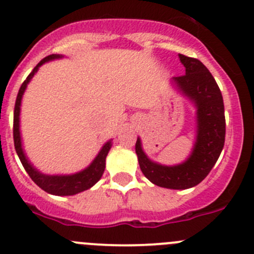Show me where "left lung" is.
<instances>
[{"instance_id": "obj_1", "label": "left lung", "mask_w": 254, "mask_h": 254, "mask_svg": "<svg viewBox=\"0 0 254 254\" xmlns=\"http://www.w3.org/2000/svg\"><path fill=\"white\" fill-rule=\"evenodd\" d=\"M186 74L173 82L197 108V137L187 161L177 166H162L151 161L137 138L136 153L142 173L153 185L171 190H187L208 176L224 146L226 118L221 89L199 60L180 55Z\"/></svg>"}]
</instances>
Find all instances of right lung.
Returning <instances> with one entry per match:
<instances>
[{
    "label": "right lung",
    "instance_id": "1",
    "mask_svg": "<svg viewBox=\"0 0 254 254\" xmlns=\"http://www.w3.org/2000/svg\"><path fill=\"white\" fill-rule=\"evenodd\" d=\"M61 57L62 56H60V55H50V56L45 57V59L33 68V71L28 74L27 78H26L25 82L22 83V86L20 87V91H18V95H17L16 98V103H14L13 142L14 148H16V152L17 154H18V158H20L23 168H25L26 172L28 173L31 180H32L38 187L42 188L46 192L51 193V194L72 195L91 188L95 183H97L98 181H100L101 177H102L106 168V157H107L108 151L111 149V141H108L107 143L102 147V149H101L100 153L97 154V157L93 159L92 163H91L86 170L68 176H48L41 173L40 171H37L32 165H31L30 161L27 159V157H26L25 152H23L22 149L20 134L21 101H22V96L23 93H25V89L26 87H27L28 82L31 81V78H32L33 76H35V73L38 71L40 66H42L45 62L51 61V60L55 59H61Z\"/></svg>",
    "mask_w": 254,
    "mask_h": 254
}]
</instances>
